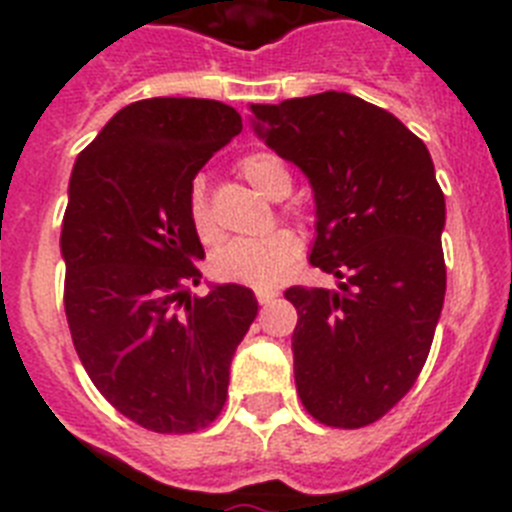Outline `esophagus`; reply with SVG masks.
<instances>
[{
    "mask_svg": "<svg viewBox=\"0 0 512 512\" xmlns=\"http://www.w3.org/2000/svg\"><path fill=\"white\" fill-rule=\"evenodd\" d=\"M274 297H277V292H256L259 305H269V302H274Z\"/></svg>",
    "mask_w": 512,
    "mask_h": 512,
    "instance_id": "esophagus-1",
    "label": "esophagus"
}]
</instances>
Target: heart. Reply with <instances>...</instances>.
<instances>
[{
    "label": "heart",
    "mask_w": 512,
    "mask_h": 512,
    "mask_svg": "<svg viewBox=\"0 0 512 512\" xmlns=\"http://www.w3.org/2000/svg\"><path fill=\"white\" fill-rule=\"evenodd\" d=\"M241 171L253 187L269 200H282L292 189V176L287 166L274 153H251L241 161ZM189 223L202 241H215L217 225L212 220L210 202L202 179L189 187L187 197ZM300 256V241L292 230H271L261 238H228L212 251L210 271L220 282L243 284L253 289L277 287L289 274Z\"/></svg>",
    "instance_id": "heart-1"
}]
</instances>
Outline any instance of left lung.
<instances>
[{"label": "left lung", "instance_id": "8db88e82", "mask_svg": "<svg viewBox=\"0 0 512 512\" xmlns=\"http://www.w3.org/2000/svg\"><path fill=\"white\" fill-rule=\"evenodd\" d=\"M253 133L312 187L310 261L336 289L289 287L302 405L361 428L418 379L446 295V202L431 153L392 112L346 92L248 104Z\"/></svg>", "mask_w": 512, "mask_h": 512}]
</instances>
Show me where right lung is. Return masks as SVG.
<instances>
[{
	"label": "right lung",
	"instance_id": "right-lung-1",
	"mask_svg": "<svg viewBox=\"0 0 512 512\" xmlns=\"http://www.w3.org/2000/svg\"><path fill=\"white\" fill-rule=\"evenodd\" d=\"M243 130L230 104L153 97L122 107L76 158L63 215V305L76 354L125 418L192 433L220 415L230 361L259 302L210 284L189 223L194 176Z\"/></svg>",
	"mask_w": 512,
	"mask_h": 512
}]
</instances>
